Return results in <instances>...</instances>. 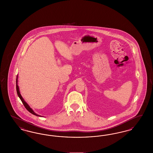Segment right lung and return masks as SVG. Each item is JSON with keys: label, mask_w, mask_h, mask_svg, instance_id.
Instances as JSON below:
<instances>
[{"label": "right lung", "mask_w": 153, "mask_h": 153, "mask_svg": "<svg viewBox=\"0 0 153 153\" xmlns=\"http://www.w3.org/2000/svg\"><path fill=\"white\" fill-rule=\"evenodd\" d=\"M16 92H17L18 96L20 98V99H21V100L22 101L23 104L24 105L25 107L26 108V109H27L28 111H29L30 113H31L32 114H33V115H36V116H37V117H41V116H40V115H37L36 114V113L34 112V111L30 107V106L28 105V104H27L26 102H25V101L24 100V99H23L22 96H21V94H20V92H19V87H18V75H17V77H16Z\"/></svg>", "instance_id": "add662e5"}]
</instances>
